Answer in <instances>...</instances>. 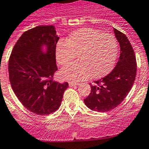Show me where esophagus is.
<instances>
[{
	"label": "esophagus",
	"mask_w": 149,
	"mask_h": 149,
	"mask_svg": "<svg viewBox=\"0 0 149 149\" xmlns=\"http://www.w3.org/2000/svg\"><path fill=\"white\" fill-rule=\"evenodd\" d=\"M78 83H76V82H69V86L70 87H73V86H76V85H78Z\"/></svg>",
	"instance_id": "obj_1"
}]
</instances>
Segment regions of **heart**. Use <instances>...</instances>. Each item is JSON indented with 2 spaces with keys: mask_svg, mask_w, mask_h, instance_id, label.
<instances>
[{
  "mask_svg": "<svg viewBox=\"0 0 149 149\" xmlns=\"http://www.w3.org/2000/svg\"><path fill=\"white\" fill-rule=\"evenodd\" d=\"M117 54L118 42L113 35L90 28L73 32L67 41L60 40L55 49L56 60L61 66L70 64L78 55V62L60 72L61 78L70 82L106 76L113 68Z\"/></svg>",
  "mask_w": 149,
  "mask_h": 149,
  "instance_id": "obj_1",
  "label": "heart"
}]
</instances>
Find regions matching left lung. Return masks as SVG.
Wrapping results in <instances>:
<instances>
[{
  "label": "left lung",
  "instance_id": "1",
  "mask_svg": "<svg viewBox=\"0 0 149 149\" xmlns=\"http://www.w3.org/2000/svg\"><path fill=\"white\" fill-rule=\"evenodd\" d=\"M120 45V56L116 67L105 77L91 85V93L84 100L85 104L93 111L109 112L125 100L135 81L136 60L130 41L125 33L114 28Z\"/></svg>",
  "mask_w": 149,
  "mask_h": 149
}]
</instances>
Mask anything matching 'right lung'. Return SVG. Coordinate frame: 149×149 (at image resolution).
Here are the masks:
<instances>
[{"label": "right lung", "instance_id": "1", "mask_svg": "<svg viewBox=\"0 0 149 149\" xmlns=\"http://www.w3.org/2000/svg\"><path fill=\"white\" fill-rule=\"evenodd\" d=\"M58 40L53 25L31 28L22 34L9 59L13 91L27 109L37 115L58 110L68 87L67 82L53 80L58 70L55 49Z\"/></svg>", "mask_w": 149, "mask_h": 149}]
</instances>
